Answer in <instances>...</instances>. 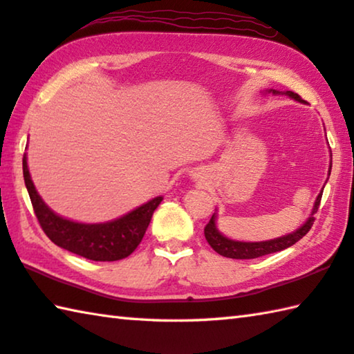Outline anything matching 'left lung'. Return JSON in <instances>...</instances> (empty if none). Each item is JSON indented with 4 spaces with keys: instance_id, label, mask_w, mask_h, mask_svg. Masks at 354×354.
Masks as SVG:
<instances>
[{
    "instance_id": "1",
    "label": "left lung",
    "mask_w": 354,
    "mask_h": 354,
    "mask_svg": "<svg viewBox=\"0 0 354 354\" xmlns=\"http://www.w3.org/2000/svg\"><path fill=\"white\" fill-rule=\"evenodd\" d=\"M266 93L274 94V95H288L294 100L300 102V104H305V100H301L299 94H295L292 91H277V89H266ZM331 173V162H330V170H328V176ZM328 181V178H326ZM324 192V190H322ZM322 192L317 195L316 201H314L311 215L308 216V220L301 224V226L294 230V232L279 236V239L274 240H266V241H236V240H230L227 236H224L220 230L216 227V214L212 215L210 221L207 223V226L204 227V235L205 240L212 246V249L215 250L223 257H227V259H236V260H246V259H257V257H263L268 254H274L279 252V250H283L292 244L297 243L300 239L308 234V230L311 229L313 223H314V214H316L320 204V198H322Z\"/></svg>"
}]
</instances>
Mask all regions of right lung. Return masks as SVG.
I'll use <instances>...</instances> for the list:
<instances>
[{
  "label": "right lung",
  "instance_id": "obj_1",
  "mask_svg": "<svg viewBox=\"0 0 354 354\" xmlns=\"http://www.w3.org/2000/svg\"><path fill=\"white\" fill-rule=\"evenodd\" d=\"M23 176L32 205L44 234L57 246L93 261H115L130 255L142 241L153 212L162 196L150 199L124 216L106 223H77L57 215L38 195L28 169V158L23 156Z\"/></svg>",
  "mask_w": 354,
  "mask_h": 354
}]
</instances>
